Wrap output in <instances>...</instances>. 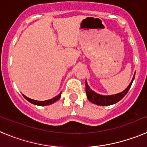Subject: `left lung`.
Segmentation results:
<instances>
[{
    "mask_svg": "<svg viewBox=\"0 0 147 147\" xmlns=\"http://www.w3.org/2000/svg\"><path fill=\"white\" fill-rule=\"evenodd\" d=\"M135 75L132 78V81H131L130 84L129 86L127 87L124 91H122L121 93H117L115 95H110V96H103V95H100L92 90L90 87L88 86L87 82H85V90H86L87 97L89 99L90 102H91L92 103L96 104L97 105H100V106H107V105H111L113 104L117 103L119 102L121 99L124 98V96L127 93V92L129 91V88H130L132 83L134 80Z\"/></svg>",
    "mask_w": 147,
    "mask_h": 147,
    "instance_id": "left-lung-1",
    "label": "left lung"
}]
</instances>
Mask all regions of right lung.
Wrapping results in <instances>:
<instances>
[{"label":"right lung","mask_w":147,"mask_h":147,"mask_svg":"<svg viewBox=\"0 0 147 147\" xmlns=\"http://www.w3.org/2000/svg\"><path fill=\"white\" fill-rule=\"evenodd\" d=\"M61 93H59L58 96H55L54 98H51V99H49V100H46V101H36V100H34L32 99V98H28L27 96H26L25 95H23V97L28 101L29 102H31L32 104H34V105H39V106H45V105H51V104L54 103L55 102H57L58 99H59L61 96Z\"/></svg>","instance_id":"right-lung-1"}]
</instances>
